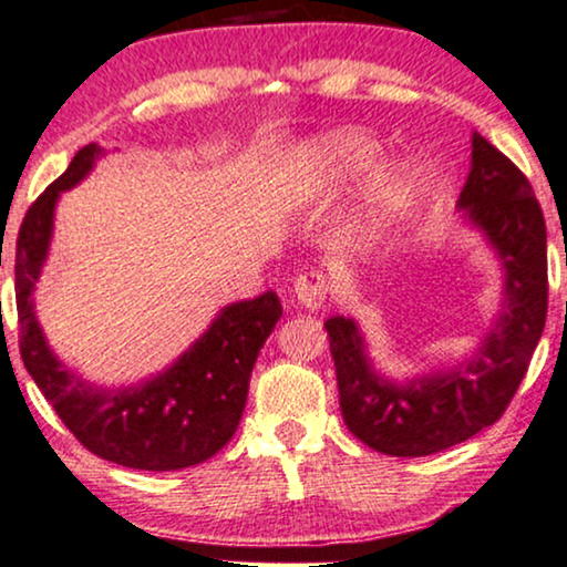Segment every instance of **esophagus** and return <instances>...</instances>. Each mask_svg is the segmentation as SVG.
<instances>
[{
    "label": "esophagus",
    "instance_id": "1",
    "mask_svg": "<svg viewBox=\"0 0 567 567\" xmlns=\"http://www.w3.org/2000/svg\"><path fill=\"white\" fill-rule=\"evenodd\" d=\"M328 293V281L326 276L318 274V270H305L297 281H293V301L301 307V310H320L322 301H326Z\"/></svg>",
    "mask_w": 567,
    "mask_h": 567
}]
</instances>
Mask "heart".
Instances as JSON below:
<instances>
[{
	"label": "heart",
	"mask_w": 567,
	"mask_h": 567,
	"mask_svg": "<svg viewBox=\"0 0 567 567\" xmlns=\"http://www.w3.org/2000/svg\"><path fill=\"white\" fill-rule=\"evenodd\" d=\"M380 156L382 145L378 140L351 127L328 132L301 153L310 185L318 195L349 189L359 176L378 164ZM419 195H422V174L416 166L406 161L380 164L364 182L349 216L347 231L351 247L370 249L385 239V234L414 210Z\"/></svg>",
	"instance_id": "b5f03b06"
}]
</instances>
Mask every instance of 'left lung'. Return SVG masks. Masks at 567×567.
Masks as SVG:
<instances>
[{
  "instance_id": "8db88e82",
  "label": "left lung",
  "mask_w": 567,
  "mask_h": 567,
  "mask_svg": "<svg viewBox=\"0 0 567 567\" xmlns=\"http://www.w3.org/2000/svg\"><path fill=\"white\" fill-rule=\"evenodd\" d=\"M455 205L503 270L499 312L472 354L395 380L374 367L354 318L336 315L326 320L343 422L378 453L419 458L495 424L518 391L542 338L547 226L526 176L480 132L472 135V168Z\"/></svg>"
}]
</instances>
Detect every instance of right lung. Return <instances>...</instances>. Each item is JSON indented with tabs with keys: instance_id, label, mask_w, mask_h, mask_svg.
Masks as SVG:
<instances>
[{
	"instance_id": "1",
	"label": "right lung",
	"mask_w": 567,
	"mask_h": 567,
	"mask_svg": "<svg viewBox=\"0 0 567 567\" xmlns=\"http://www.w3.org/2000/svg\"><path fill=\"white\" fill-rule=\"evenodd\" d=\"M104 156L101 145L78 151L54 185L25 213L14 255L20 354L47 401L87 451L127 468L176 472L208 461L229 443L247 403L249 374L284 307L276 291L231 301L166 370L132 385H95L49 347L35 315V284L47 266L54 213Z\"/></svg>"
}]
</instances>
